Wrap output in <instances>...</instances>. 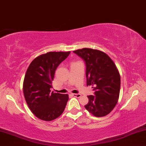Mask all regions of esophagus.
Returning <instances> with one entry per match:
<instances>
[{"label": "esophagus", "instance_id": "obj_1", "mask_svg": "<svg viewBox=\"0 0 146 146\" xmlns=\"http://www.w3.org/2000/svg\"><path fill=\"white\" fill-rule=\"evenodd\" d=\"M72 95H73V96L75 98H80L81 96H82V95H81L80 94H73Z\"/></svg>", "mask_w": 146, "mask_h": 146}]
</instances>
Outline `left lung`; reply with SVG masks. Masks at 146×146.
Returning <instances> with one entry per match:
<instances>
[{
    "label": "left lung",
    "mask_w": 146,
    "mask_h": 146,
    "mask_svg": "<svg viewBox=\"0 0 146 146\" xmlns=\"http://www.w3.org/2000/svg\"><path fill=\"white\" fill-rule=\"evenodd\" d=\"M73 52L85 60L87 86H92L94 90V95L88 96L89 102L85 108L95 117H104L119 100L121 77L117 66L108 55L98 50L84 48Z\"/></svg>",
    "instance_id": "obj_1"
}]
</instances>
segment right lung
Wrapping results in <instances>:
<instances>
[{
    "label": "right lung",
    "mask_w": 146,
    "mask_h": 146,
    "mask_svg": "<svg viewBox=\"0 0 146 146\" xmlns=\"http://www.w3.org/2000/svg\"><path fill=\"white\" fill-rule=\"evenodd\" d=\"M71 52H49L34 58L27 68L23 90L32 113L42 121L56 119L63 112L69 95L50 92L58 66Z\"/></svg>",
    "instance_id": "add662e5"
}]
</instances>
